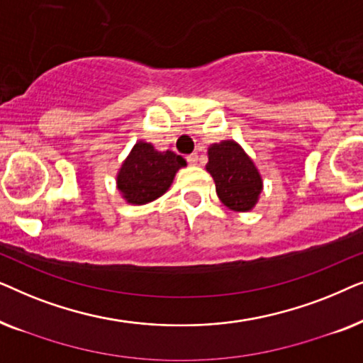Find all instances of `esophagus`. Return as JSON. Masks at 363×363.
<instances>
[{"label":"esophagus","instance_id":"esophagus-1","mask_svg":"<svg viewBox=\"0 0 363 363\" xmlns=\"http://www.w3.org/2000/svg\"><path fill=\"white\" fill-rule=\"evenodd\" d=\"M186 162L190 163L191 167L198 165V155H196V153H191V155H188V157H186Z\"/></svg>","mask_w":363,"mask_h":363}]
</instances>
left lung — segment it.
<instances>
[{
  "instance_id": "8db88e82",
  "label": "left lung",
  "mask_w": 363,
  "mask_h": 363,
  "mask_svg": "<svg viewBox=\"0 0 363 363\" xmlns=\"http://www.w3.org/2000/svg\"><path fill=\"white\" fill-rule=\"evenodd\" d=\"M206 172L215 180L221 203L233 211H251L262 191V178L251 157L235 140L208 148Z\"/></svg>"
}]
</instances>
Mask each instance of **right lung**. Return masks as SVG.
Here are the masks:
<instances>
[{
  "label": "right lung",
  "mask_w": 363,
  "mask_h": 363,
  "mask_svg": "<svg viewBox=\"0 0 363 363\" xmlns=\"http://www.w3.org/2000/svg\"><path fill=\"white\" fill-rule=\"evenodd\" d=\"M186 160L175 152H158L152 143L138 140L117 173V190L130 205H145L160 198Z\"/></svg>",
  "instance_id": "obj_1"
}]
</instances>
